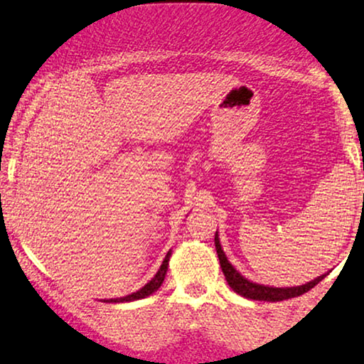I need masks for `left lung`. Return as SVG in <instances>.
<instances>
[{
    "instance_id": "1",
    "label": "left lung",
    "mask_w": 364,
    "mask_h": 364,
    "mask_svg": "<svg viewBox=\"0 0 364 364\" xmlns=\"http://www.w3.org/2000/svg\"><path fill=\"white\" fill-rule=\"evenodd\" d=\"M215 248H216V254H218V260H220V265H222L223 275L225 279H227L230 287H232L237 294H240V296L247 299H254V301L277 302V301H285V299L302 296V294L311 291L314 285H317L324 279V275H319V277L311 280V282H307L304 285H297V287H269V285L255 284L252 282V280L243 277L238 270H235V267L230 264L227 255H225V252L222 250V245H220L218 232L215 233Z\"/></svg>"
}]
</instances>
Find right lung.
Returning a JSON list of instances; mask_svg holds the SVG:
<instances>
[{
	"instance_id": "add662e5",
	"label": "right lung",
	"mask_w": 364,
	"mask_h": 364,
	"mask_svg": "<svg viewBox=\"0 0 364 364\" xmlns=\"http://www.w3.org/2000/svg\"><path fill=\"white\" fill-rule=\"evenodd\" d=\"M169 257H171V250L168 252L166 257H164L163 264H161L159 270H158V272H156L154 277L151 279L149 282L144 285V287H141L139 291H136V292L129 294V296H126V297L107 299V301H105V299H104V302H131V301H137V299H144V297L151 296V294L158 291V289L161 287V284L164 282V277H166V270H168V265H169V264H168V262H169Z\"/></svg>"
}]
</instances>
